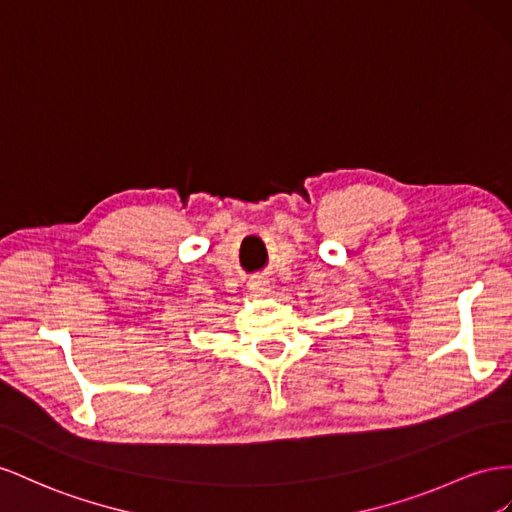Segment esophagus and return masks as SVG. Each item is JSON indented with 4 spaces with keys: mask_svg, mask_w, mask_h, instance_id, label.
Segmentation results:
<instances>
[{
    "mask_svg": "<svg viewBox=\"0 0 512 512\" xmlns=\"http://www.w3.org/2000/svg\"><path fill=\"white\" fill-rule=\"evenodd\" d=\"M248 291H251V296H255V298L268 296L270 285L266 281H255V283H251V287H248Z\"/></svg>",
    "mask_w": 512,
    "mask_h": 512,
    "instance_id": "1",
    "label": "esophagus"
}]
</instances>
